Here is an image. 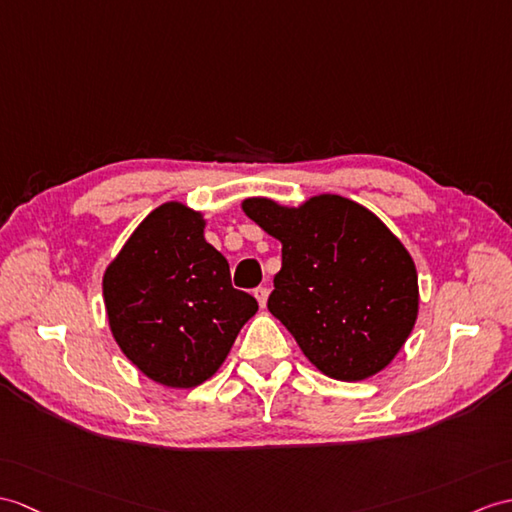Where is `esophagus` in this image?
<instances>
[{
	"mask_svg": "<svg viewBox=\"0 0 512 512\" xmlns=\"http://www.w3.org/2000/svg\"><path fill=\"white\" fill-rule=\"evenodd\" d=\"M255 299L259 303V307H266V303H268V290L266 288H257L255 290Z\"/></svg>",
	"mask_w": 512,
	"mask_h": 512,
	"instance_id": "34e87169",
	"label": "esophagus"
}]
</instances>
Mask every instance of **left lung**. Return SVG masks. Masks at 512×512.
Wrapping results in <instances>:
<instances>
[{"mask_svg": "<svg viewBox=\"0 0 512 512\" xmlns=\"http://www.w3.org/2000/svg\"><path fill=\"white\" fill-rule=\"evenodd\" d=\"M242 211L281 242L270 314L320 373L362 382L395 360L419 314L406 246L373 211L320 194L299 207L246 198Z\"/></svg>", "mask_w": 512, "mask_h": 512, "instance_id": "obj_1", "label": "left lung"}]
</instances>
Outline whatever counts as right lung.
Masks as SVG:
<instances>
[{"label":"right lung","instance_id":"1","mask_svg":"<svg viewBox=\"0 0 512 512\" xmlns=\"http://www.w3.org/2000/svg\"><path fill=\"white\" fill-rule=\"evenodd\" d=\"M205 218L165 202L111 261L102 294L111 334L152 382L194 388L216 375L257 312L231 285L229 261L205 240Z\"/></svg>","mask_w":512,"mask_h":512}]
</instances>
